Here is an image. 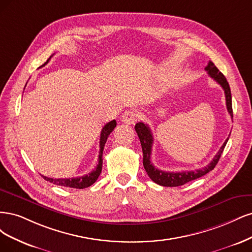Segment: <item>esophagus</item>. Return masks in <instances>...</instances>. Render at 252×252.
I'll use <instances>...</instances> for the list:
<instances>
[{
    "label": "esophagus",
    "mask_w": 252,
    "mask_h": 252,
    "mask_svg": "<svg viewBox=\"0 0 252 252\" xmlns=\"http://www.w3.org/2000/svg\"><path fill=\"white\" fill-rule=\"evenodd\" d=\"M137 112L135 110H126L121 116V121L126 125H134L137 120Z\"/></svg>",
    "instance_id": "esophagus-1"
}]
</instances>
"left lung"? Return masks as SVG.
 <instances>
[{
	"label": "left lung",
	"instance_id": "8db88e82",
	"mask_svg": "<svg viewBox=\"0 0 252 252\" xmlns=\"http://www.w3.org/2000/svg\"><path fill=\"white\" fill-rule=\"evenodd\" d=\"M205 70L207 71L208 75L215 79L216 82L220 85L225 93L226 97V107L227 111L230 114L232 118V102H231V92H230V87L228 82H227L226 77L222 74V73L219 71V69L215 66V63L213 62H209L207 66L205 67ZM136 133L139 137L140 143H141V148H142V153H143V166L145 172L148 173L149 177L151 179L161 185V186H167V188H173V186H180L185 183H188L189 181H192L194 179H198V178L206 175L209 173L210 170H213L217 163L220 160V157L222 155V153L224 151L225 145L228 141L229 138H227L221 149L219 150L217 153V155L214 157L213 161L204 167L196 169V170H185V172H164V170H160L157 167L153 165L152 161H151V155H152V147H153V135L151 129L148 125H145L143 123H138L135 126ZM230 136V134H229Z\"/></svg>",
	"mask_w": 252,
	"mask_h": 252
}]
</instances>
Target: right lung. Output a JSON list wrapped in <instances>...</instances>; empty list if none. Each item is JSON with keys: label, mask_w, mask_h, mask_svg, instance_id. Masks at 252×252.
I'll list each match as a JSON object with an SVG mask.
<instances>
[{"label": "right lung", "mask_w": 252, "mask_h": 252, "mask_svg": "<svg viewBox=\"0 0 252 252\" xmlns=\"http://www.w3.org/2000/svg\"><path fill=\"white\" fill-rule=\"evenodd\" d=\"M51 59V56L49 58V60ZM48 60L43 66L49 62ZM116 126V120H112L110 123H108L105 125L102 129H101V133H100V141H99V156H98V163H97L96 167L94 168V170L90 174L85 175V176H80V177H76V178H68V179H54V178H48L43 176L44 179L46 181H49L50 183H53L55 185H60V186H64V188H72V189H86L89 188V186H91L97 179H98V177L101 173V169H102V152H103V148H104V144L108 140V137L109 135L113 132V129Z\"/></svg>", "instance_id": "obj_1"}]
</instances>
